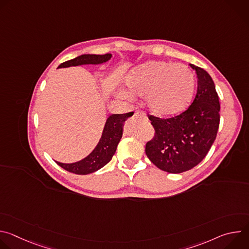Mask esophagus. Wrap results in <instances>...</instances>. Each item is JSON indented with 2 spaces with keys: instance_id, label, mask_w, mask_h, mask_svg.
Segmentation results:
<instances>
[{
  "instance_id": "1",
  "label": "esophagus",
  "mask_w": 249,
  "mask_h": 249,
  "mask_svg": "<svg viewBox=\"0 0 249 249\" xmlns=\"http://www.w3.org/2000/svg\"><path fill=\"white\" fill-rule=\"evenodd\" d=\"M135 114H136V116H140V117H142V118H144V119H146V118H147V116H146V113H145L144 111H141V110H137Z\"/></svg>"
}]
</instances>
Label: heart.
<instances>
[{
	"mask_svg": "<svg viewBox=\"0 0 249 249\" xmlns=\"http://www.w3.org/2000/svg\"><path fill=\"white\" fill-rule=\"evenodd\" d=\"M126 86L132 93L144 96L152 113L171 116L186 108L194 89V77L184 64L150 61L132 71Z\"/></svg>",
	"mask_w": 249,
	"mask_h": 249,
	"instance_id": "heart-1",
	"label": "heart"
}]
</instances>
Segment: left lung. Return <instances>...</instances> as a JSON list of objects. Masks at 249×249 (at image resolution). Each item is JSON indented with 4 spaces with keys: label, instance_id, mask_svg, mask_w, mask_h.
<instances>
[{
    "label": "left lung",
    "instance_id": "8db88e82",
    "mask_svg": "<svg viewBox=\"0 0 249 249\" xmlns=\"http://www.w3.org/2000/svg\"><path fill=\"white\" fill-rule=\"evenodd\" d=\"M197 75V92L189 107L171 118L149 115L155 136L146 144V155L160 169L169 173L187 171L206 157L217 137L220 101L211 76L190 64Z\"/></svg>",
    "mask_w": 249,
    "mask_h": 249
}]
</instances>
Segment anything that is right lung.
<instances>
[{
  "mask_svg": "<svg viewBox=\"0 0 249 249\" xmlns=\"http://www.w3.org/2000/svg\"><path fill=\"white\" fill-rule=\"evenodd\" d=\"M111 54L107 53L104 55H94V54H84L75 59L66 61L62 63L59 68H66L71 66H79L86 64H101L108 61L111 58ZM134 112H128L125 114H112L106 120L101 138L94 150L84 160L74 162V163H62L57 162L58 165L76 174H89L92 173L106 163H108L113 155L116 152L117 145L122 137L123 123L125 120L132 116Z\"/></svg>",
  "mask_w": 249,
  "mask_h": 249,
  "instance_id": "obj_1",
  "label": "right lung"
}]
</instances>
